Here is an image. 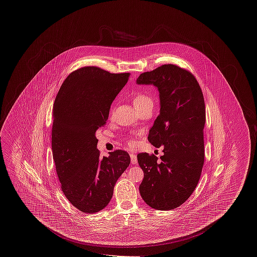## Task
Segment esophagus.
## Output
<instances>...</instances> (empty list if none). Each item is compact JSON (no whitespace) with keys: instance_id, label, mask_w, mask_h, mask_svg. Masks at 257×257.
<instances>
[{"instance_id":"esophagus-1","label":"esophagus","mask_w":257,"mask_h":257,"mask_svg":"<svg viewBox=\"0 0 257 257\" xmlns=\"http://www.w3.org/2000/svg\"><path fill=\"white\" fill-rule=\"evenodd\" d=\"M130 158H131V163H132L133 165H135V164L137 163V156H136V154L131 153V154H130Z\"/></svg>"}]
</instances>
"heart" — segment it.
I'll list each match as a JSON object with an SVG mask.
<instances>
[{"label": "heart", "instance_id": "1", "mask_svg": "<svg viewBox=\"0 0 257 257\" xmlns=\"http://www.w3.org/2000/svg\"><path fill=\"white\" fill-rule=\"evenodd\" d=\"M149 103H152V99L149 97L147 93L139 92V93H136L134 95V97H133V104H134L136 110H138V109L144 107L145 105L149 104ZM128 143H129V145H132V144H133L132 141H129Z\"/></svg>", "mask_w": 257, "mask_h": 257}]
</instances>
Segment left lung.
Returning a JSON list of instances; mask_svg holds the SVG:
<instances>
[{
  "label": "left lung",
  "mask_w": 257,
  "mask_h": 257,
  "mask_svg": "<svg viewBox=\"0 0 257 257\" xmlns=\"http://www.w3.org/2000/svg\"><path fill=\"white\" fill-rule=\"evenodd\" d=\"M137 83L158 87L160 114L147 139L154 147H164L160 161L154 154H138L145 173L140 194L150 207L172 210L194 193L204 165L202 90L193 74L175 64L142 73Z\"/></svg>",
  "instance_id": "1"
}]
</instances>
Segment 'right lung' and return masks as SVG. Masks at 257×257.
<instances>
[{"label": "right lung", "instance_id": "add662e5", "mask_svg": "<svg viewBox=\"0 0 257 257\" xmlns=\"http://www.w3.org/2000/svg\"><path fill=\"white\" fill-rule=\"evenodd\" d=\"M129 76L84 66L66 77L55 99L53 159L61 191L83 213H96L108 205L114 185L130 164L128 152L121 149L100 157L95 137Z\"/></svg>", "mask_w": 257, "mask_h": 257}]
</instances>
